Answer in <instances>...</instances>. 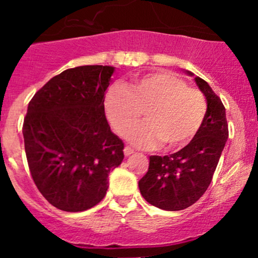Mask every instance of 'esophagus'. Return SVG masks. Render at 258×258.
Returning a JSON list of instances; mask_svg holds the SVG:
<instances>
[{"mask_svg": "<svg viewBox=\"0 0 258 258\" xmlns=\"http://www.w3.org/2000/svg\"><path fill=\"white\" fill-rule=\"evenodd\" d=\"M123 153H124V155H126V157H130L131 154H134L135 151L131 148V147H124Z\"/></svg>", "mask_w": 258, "mask_h": 258, "instance_id": "esophagus-1", "label": "esophagus"}]
</instances>
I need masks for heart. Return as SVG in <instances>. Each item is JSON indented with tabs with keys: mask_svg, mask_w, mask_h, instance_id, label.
Segmentation results:
<instances>
[{
	"mask_svg": "<svg viewBox=\"0 0 258 258\" xmlns=\"http://www.w3.org/2000/svg\"><path fill=\"white\" fill-rule=\"evenodd\" d=\"M104 105L107 120L120 136L138 123L144 111L147 122L131 129L127 140L142 148L163 143L168 151L187 146L200 132L207 114L205 95L166 71L138 76L128 90L111 87Z\"/></svg>",
	"mask_w": 258,
	"mask_h": 258,
	"instance_id": "b5f03b06",
	"label": "heart"
}]
</instances>
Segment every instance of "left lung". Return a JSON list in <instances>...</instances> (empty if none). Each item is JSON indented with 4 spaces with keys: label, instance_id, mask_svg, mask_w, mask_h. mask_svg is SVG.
Wrapping results in <instances>:
<instances>
[{
    "label": "left lung",
    "instance_id": "8db88e82",
    "mask_svg": "<svg viewBox=\"0 0 258 258\" xmlns=\"http://www.w3.org/2000/svg\"><path fill=\"white\" fill-rule=\"evenodd\" d=\"M185 72L194 77L189 71ZM195 82L207 100V114L200 132L174 154L151 155L148 171L138 181L144 200L164 211H182L203 196L229 136L222 100L202 78L195 77Z\"/></svg>",
    "mask_w": 258,
    "mask_h": 258
}]
</instances>
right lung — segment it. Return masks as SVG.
<instances>
[{
	"instance_id": "right-lung-1",
	"label": "right lung",
	"mask_w": 258,
	"mask_h": 258,
	"mask_svg": "<svg viewBox=\"0 0 258 258\" xmlns=\"http://www.w3.org/2000/svg\"><path fill=\"white\" fill-rule=\"evenodd\" d=\"M115 67L79 66L35 93L23 124L30 174L53 207L83 212L106 195L123 142L110 130L104 99Z\"/></svg>"
}]
</instances>
